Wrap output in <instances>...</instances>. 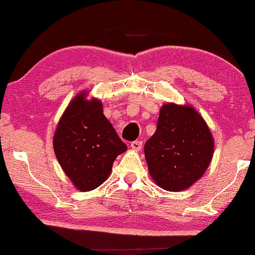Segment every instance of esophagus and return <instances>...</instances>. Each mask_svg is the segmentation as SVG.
<instances>
[{"label":"esophagus","instance_id":"obj_1","mask_svg":"<svg viewBox=\"0 0 255 255\" xmlns=\"http://www.w3.org/2000/svg\"><path fill=\"white\" fill-rule=\"evenodd\" d=\"M130 147L133 149V150H140L142 148V141L141 140H136V141H132L130 143Z\"/></svg>","mask_w":255,"mask_h":255}]
</instances>
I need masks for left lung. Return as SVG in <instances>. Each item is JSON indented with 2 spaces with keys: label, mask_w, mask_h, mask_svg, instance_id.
I'll use <instances>...</instances> for the list:
<instances>
[{
  "label": "left lung",
  "mask_w": 255,
  "mask_h": 255,
  "mask_svg": "<svg viewBox=\"0 0 255 255\" xmlns=\"http://www.w3.org/2000/svg\"><path fill=\"white\" fill-rule=\"evenodd\" d=\"M213 154V134L195 108L174 103L161 107L156 130L144 144L156 185L169 192L191 187L207 170Z\"/></svg>",
  "instance_id": "1"
}]
</instances>
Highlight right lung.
<instances>
[{"mask_svg": "<svg viewBox=\"0 0 255 255\" xmlns=\"http://www.w3.org/2000/svg\"><path fill=\"white\" fill-rule=\"evenodd\" d=\"M81 92L62 114L53 136V149L63 172L79 191L102 185L117 155L127 150L103 114L100 100Z\"/></svg>", "mask_w": 255, "mask_h": 255, "instance_id": "right-lung-1", "label": "right lung"}]
</instances>
